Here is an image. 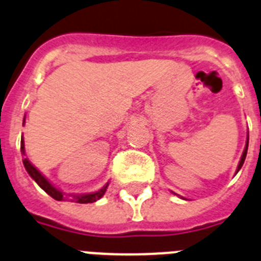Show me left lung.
Returning a JSON list of instances; mask_svg holds the SVG:
<instances>
[{
  "mask_svg": "<svg viewBox=\"0 0 261 261\" xmlns=\"http://www.w3.org/2000/svg\"><path fill=\"white\" fill-rule=\"evenodd\" d=\"M247 149H248V139H247L246 148H244V151H243V155H242V158H240V162H239V165H238V169H237V172H239V169L242 168V165H243L244 160H246V156H247Z\"/></svg>",
  "mask_w": 261,
  "mask_h": 261,
  "instance_id": "left-lung-1",
  "label": "left lung"
}]
</instances>
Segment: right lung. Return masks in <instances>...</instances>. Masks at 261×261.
<instances>
[{
	"mask_svg": "<svg viewBox=\"0 0 261 261\" xmlns=\"http://www.w3.org/2000/svg\"><path fill=\"white\" fill-rule=\"evenodd\" d=\"M23 124H24V119H23ZM21 151L22 153L24 155V140L23 138L21 139ZM23 165L24 168H26L27 173L30 174L31 177L35 180V182L38 185H39L40 188H42L44 192H46L47 194H49V196L52 197L54 199H56V201H63V199H68L71 198V201H74V202L77 203H90V202H96L97 199H99L101 197L105 194L106 192V188H108L109 184H106L105 187L101 188V189L98 190V192H94V193H88V194H65L63 193L62 190H59L58 188H55L54 185L49 182L48 180H47L44 176H43L42 173H40L38 169L34 167L33 164H31L27 159H23Z\"/></svg>",
	"mask_w": 261,
	"mask_h": 261,
	"instance_id": "add662e5",
	"label": "right lung"
}]
</instances>
